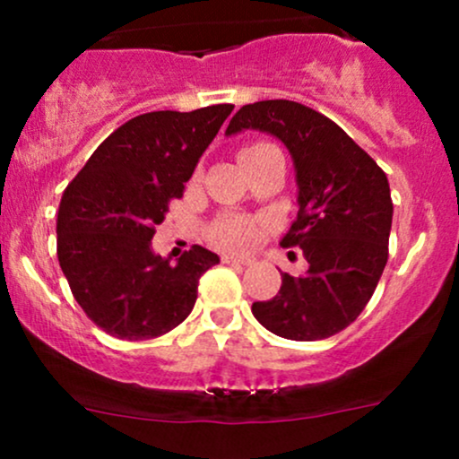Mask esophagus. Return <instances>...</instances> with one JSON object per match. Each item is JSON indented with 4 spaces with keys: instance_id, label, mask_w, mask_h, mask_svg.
Here are the masks:
<instances>
[{
    "instance_id": "34e87169",
    "label": "esophagus",
    "mask_w": 459,
    "mask_h": 459,
    "mask_svg": "<svg viewBox=\"0 0 459 459\" xmlns=\"http://www.w3.org/2000/svg\"><path fill=\"white\" fill-rule=\"evenodd\" d=\"M222 263H226V265H250L252 259H247V256L224 255V256H222Z\"/></svg>"
}]
</instances>
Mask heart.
<instances>
[{
  "instance_id": "1",
  "label": "heart",
  "mask_w": 459,
  "mask_h": 459,
  "mask_svg": "<svg viewBox=\"0 0 459 459\" xmlns=\"http://www.w3.org/2000/svg\"><path fill=\"white\" fill-rule=\"evenodd\" d=\"M270 144H252L246 146L241 151V155H247V152H255L259 149H265ZM259 224L255 220L244 218V215H222L220 220H215L209 229V239L213 241L215 246L224 247V250H250L252 246L259 241Z\"/></svg>"
}]
</instances>
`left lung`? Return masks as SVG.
<instances>
[{"mask_svg": "<svg viewBox=\"0 0 459 459\" xmlns=\"http://www.w3.org/2000/svg\"><path fill=\"white\" fill-rule=\"evenodd\" d=\"M244 129L276 135L291 152L299 209L281 246L302 247L308 261L304 276L282 273L281 291L252 304V315L282 339H328L365 310L388 261V178L339 125L302 103L244 105L226 135Z\"/></svg>", "mask_w": 459, "mask_h": 459, "instance_id": "8db88e82", "label": "left lung"}]
</instances>
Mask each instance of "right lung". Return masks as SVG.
I'll return each mask as SVG.
<instances>
[{"mask_svg": "<svg viewBox=\"0 0 459 459\" xmlns=\"http://www.w3.org/2000/svg\"><path fill=\"white\" fill-rule=\"evenodd\" d=\"M233 108L135 116L99 144L62 194L57 261L88 319L116 339L146 341L177 328L196 304L200 276L220 263L192 246L172 265L151 239Z\"/></svg>", "mask_w": 459, "mask_h": 459, "instance_id": "obj_1", "label": "right lung"}]
</instances>
